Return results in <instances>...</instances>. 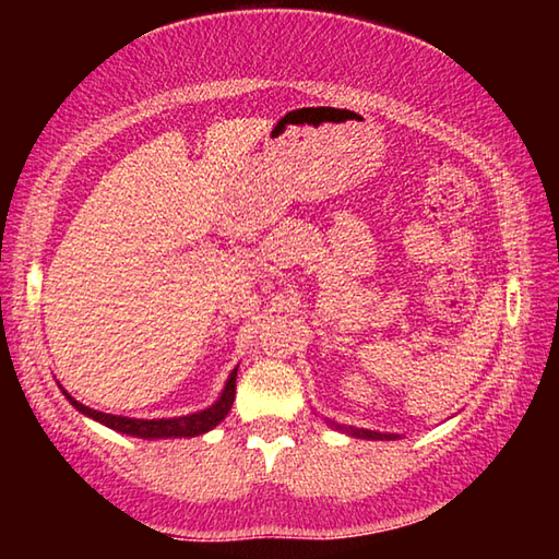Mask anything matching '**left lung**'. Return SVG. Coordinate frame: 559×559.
I'll return each mask as SVG.
<instances>
[{
  "label": "left lung",
  "instance_id": "1",
  "mask_svg": "<svg viewBox=\"0 0 559 559\" xmlns=\"http://www.w3.org/2000/svg\"><path fill=\"white\" fill-rule=\"evenodd\" d=\"M330 427H335L340 431L349 433V437H357V439H396L394 433H380V431H370V429H355V427H340L335 421H328Z\"/></svg>",
  "mask_w": 559,
  "mask_h": 559
}]
</instances>
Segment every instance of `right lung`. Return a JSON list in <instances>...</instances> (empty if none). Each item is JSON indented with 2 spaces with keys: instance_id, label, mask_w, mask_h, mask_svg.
<instances>
[{
  "instance_id": "obj_1",
  "label": "right lung",
  "mask_w": 559,
  "mask_h": 559,
  "mask_svg": "<svg viewBox=\"0 0 559 559\" xmlns=\"http://www.w3.org/2000/svg\"><path fill=\"white\" fill-rule=\"evenodd\" d=\"M236 370L234 367L229 380H226V386L222 390V396L216 400L212 406H206L202 412L187 414V416H175V419H130V416H118V414H106V412H96L91 406L75 402L73 396L61 390L66 394L75 409L81 414L91 416L93 421L103 424L112 431L128 433V437H140V439H177V437H200V433H206L210 429H214L226 414H229L234 396H236Z\"/></svg>"
}]
</instances>
